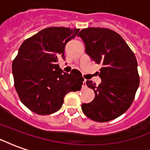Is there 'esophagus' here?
Wrapping results in <instances>:
<instances>
[{"label":"esophagus","instance_id":"obj_1","mask_svg":"<svg viewBox=\"0 0 150 150\" xmlns=\"http://www.w3.org/2000/svg\"><path fill=\"white\" fill-rule=\"evenodd\" d=\"M86 87H87V85H86V79H84L83 84V88H86Z\"/></svg>","mask_w":150,"mask_h":150}]
</instances>
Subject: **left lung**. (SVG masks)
Listing matches in <instances>:
<instances>
[{
  "label": "left lung",
  "instance_id": "8db88e82",
  "mask_svg": "<svg viewBox=\"0 0 150 150\" xmlns=\"http://www.w3.org/2000/svg\"><path fill=\"white\" fill-rule=\"evenodd\" d=\"M78 36L84 42L87 54L102 65L100 83L97 86L91 80L86 82L96 96L91 103L82 104V110L98 122L116 119L129 109L138 88L135 54L122 37L109 29L86 28Z\"/></svg>",
  "mask_w": 150,
  "mask_h": 150
}]
</instances>
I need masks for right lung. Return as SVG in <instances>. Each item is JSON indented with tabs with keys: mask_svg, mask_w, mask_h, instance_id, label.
Returning a JSON list of instances; mask_svg holds the SVG:
<instances>
[{
	"mask_svg": "<svg viewBox=\"0 0 150 150\" xmlns=\"http://www.w3.org/2000/svg\"><path fill=\"white\" fill-rule=\"evenodd\" d=\"M79 29L49 27L25 40L13 62L14 87L21 103L38 115L59 110L64 96L79 91L83 78L78 70L62 73L57 62L65 59L67 43Z\"/></svg>",
	"mask_w": 150,
	"mask_h": 150,
	"instance_id": "right-lung-1",
	"label": "right lung"
}]
</instances>
